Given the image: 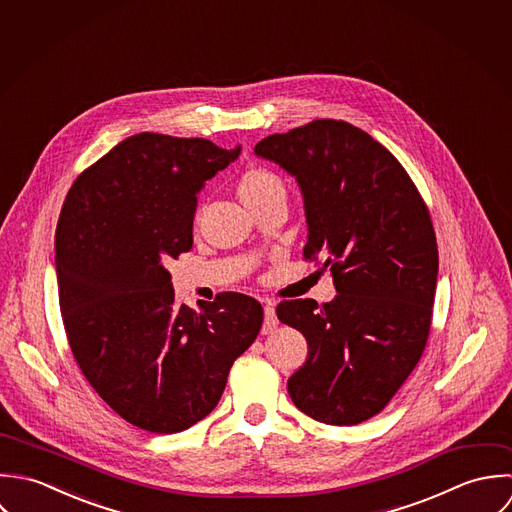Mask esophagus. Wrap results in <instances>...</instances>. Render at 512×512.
<instances>
[{
	"label": "esophagus",
	"instance_id": "1",
	"mask_svg": "<svg viewBox=\"0 0 512 512\" xmlns=\"http://www.w3.org/2000/svg\"><path fill=\"white\" fill-rule=\"evenodd\" d=\"M277 324H279V320H277V314H275V308L271 303H267L265 305V322H263V332L267 334V332H273L275 328H277Z\"/></svg>",
	"mask_w": 512,
	"mask_h": 512
}]
</instances>
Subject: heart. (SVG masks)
I'll use <instances>...</instances> for the list:
<instances>
[{"instance_id": "obj_1", "label": "heart", "mask_w": 512, "mask_h": 512, "mask_svg": "<svg viewBox=\"0 0 512 512\" xmlns=\"http://www.w3.org/2000/svg\"><path fill=\"white\" fill-rule=\"evenodd\" d=\"M273 194H285L283 182L275 172L261 166L245 170V174L239 180V196L245 204H253Z\"/></svg>"}]
</instances>
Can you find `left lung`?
<instances>
[{"label": "left lung", "mask_w": 512, "mask_h": 512, "mask_svg": "<svg viewBox=\"0 0 512 512\" xmlns=\"http://www.w3.org/2000/svg\"><path fill=\"white\" fill-rule=\"evenodd\" d=\"M255 154L295 176L307 215L303 255H324L338 293L322 307H277L308 344L289 396L320 423H362L390 404L429 336L439 257L427 205L396 156L344 120L271 134Z\"/></svg>", "instance_id": "obj_1"}]
</instances>
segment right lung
<instances>
[{"instance_id":"1","label":"right lung","mask_w":512,"mask_h":512,"mask_svg":"<svg viewBox=\"0 0 512 512\" xmlns=\"http://www.w3.org/2000/svg\"><path fill=\"white\" fill-rule=\"evenodd\" d=\"M239 152L134 134L75 180L59 215L55 269L73 356L104 402L150 433L211 413L263 324V307L241 293L178 305L166 269L192 249L198 192Z\"/></svg>"}]
</instances>
